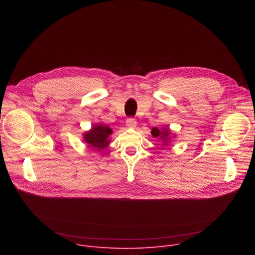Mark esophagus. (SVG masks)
I'll return each instance as SVG.
<instances>
[{
    "label": "esophagus",
    "instance_id": "obj_1",
    "mask_svg": "<svg viewBox=\"0 0 255 255\" xmlns=\"http://www.w3.org/2000/svg\"><path fill=\"white\" fill-rule=\"evenodd\" d=\"M126 126L128 128H135L136 127V121L133 118H128L126 120Z\"/></svg>",
    "mask_w": 255,
    "mask_h": 255
}]
</instances>
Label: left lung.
Returning a JSON list of instances; mask_svg holds the SVG:
<instances>
[{"instance_id": "8db88e82", "label": "left lung", "mask_w": 255, "mask_h": 255, "mask_svg": "<svg viewBox=\"0 0 255 255\" xmlns=\"http://www.w3.org/2000/svg\"><path fill=\"white\" fill-rule=\"evenodd\" d=\"M151 135L153 136V137H155V138H160L161 140H162V142H164L165 143V145L167 144V142H168V140L170 139V135H171V132H170V130L166 127V128H161L160 130L158 129V128H156V127H154V128H152V130H151Z\"/></svg>"}]
</instances>
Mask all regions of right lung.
I'll return each instance as SVG.
<instances>
[{
	"label": "right lung",
	"instance_id": "right-lung-1",
	"mask_svg": "<svg viewBox=\"0 0 255 255\" xmlns=\"http://www.w3.org/2000/svg\"><path fill=\"white\" fill-rule=\"evenodd\" d=\"M112 129L103 124H98L84 134V141L89 145V147L97 148L98 151L105 149L110 143V135Z\"/></svg>",
	"mask_w": 255,
	"mask_h": 255
}]
</instances>
